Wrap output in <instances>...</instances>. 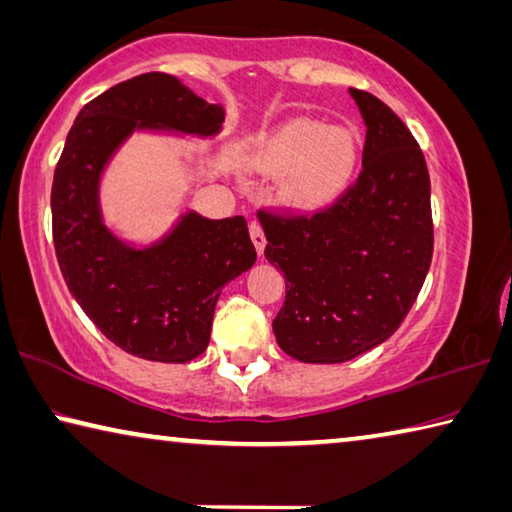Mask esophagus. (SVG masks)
<instances>
[{
  "mask_svg": "<svg viewBox=\"0 0 512 512\" xmlns=\"http://www.w3.org/2000/svg\"><path fill=\"white\" fill-rule=\"evenodd\" d=\"M248 232H250V239H253L255 248H257V255L262 257V255H264V246H266V237H264L262 225H259L257 221H253V223L248 225Z\"/></svg>",
  "mask_w": 512,
  "mask_h": 512,
  "instance_id": "1",
  "label": "esophagus"
}]
</instances>
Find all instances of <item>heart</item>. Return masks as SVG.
<instances>
[{
	"label": "heart",
	"mask_w": 512,
	"mask_h": 512,
	"mask_svg": "<svg viewBox=\"0 0 512 512\" xmlns=\"http://www.w3.org/2000/svg\"><path fill=\"white\" fill-rule=\"evenodd\" d=\"M360 159V136L353 127H328L321 120L296 118L266 134L255 166L282 175L280 198L296 212H316L335 202L351 184Z\"/></svg>",
	"instance_id": "b5f03b06"
}]
</instances>
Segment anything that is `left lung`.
Instances as JSON below:
<instances>
[{"instance_id":"1","label":"left lung","mask_w":512,"mask_h":512,"mask_svg":"<svg viewBox=\"0 0 512 512\" xmlns=\"http://www.w3.org/2000/svg\"><path fill=\"white\" fill-rule=\"evenodd\" d=\"M351 95L367 125L358 180L312 216L257 212L264 255L287 287L275 339L310 364L353 360L392 337L433 257L424 152L385 102L358 88Z\"/></svg>"}]
</instances>
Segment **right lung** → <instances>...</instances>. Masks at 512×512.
Returning a JSON list of instances; mask_svg holds the SVG:
<instances>
[{"label":"right lung","instance_id":"1","mask_svg":"<svg viewBox=\"0 0 512 512\" xmlns=\"http://www.w3.org/2000/svg\"><path fill=\"white\" fill-rule=\"evenodd\" d=\"M225 111L164 72L111 86L79 111L52 182V237L63 280L104 337L125 353L184 364L205 353L216 300L257 253L243 216L186 212L166 237L134 248L102 221L100 180L141 129L216 136Z\"/></svg>","mask_w":512,"mask_h":512}]
</instances>
